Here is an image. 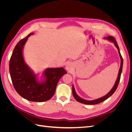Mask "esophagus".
<instances>
[{"mask_svg": "<svg viewBox=\"0 0 132 132\" xmlns=\"http://www.w3.org/2000/svg\"><path fill=\"white\" fill-rule=\"evenodd\" d=\"M66 68H67V69L68 70H70V66L69 65H67V67H66Z\"/></svg>", "mask_w": 132, "mask_h": 132, "instance_id": "obj_1", "label": "esophagus"}]
</instances>
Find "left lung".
<instances>
[{"label": "left lung", "instance_id": "8db88e82", "mask_svg": "<svg viewBox=\"0 0 132 132\" xmlns=\"http://www.w3.org/2000/svg\"><path fill=\"white\" fill-rule=\"evenodd\" d=\"M106 39H109V41L112 42L114 43L115 46H116V47L117 48L118 51V53L119 54V56H120L121 58V67H120V68H119V73L118 74V77L117 79L116 80V82L114 84V85L113 86V88L111 89V90L109 92V93H108L106 95H105V96H103L102 97H101L100 98L96 99V100H95L93 101H88V100H85L84 99H82L79 96L77 95V94H76L75 93V91L74 89V86H73V88H72V93H73V96L75 98V99L77 100V101H78L79 102H80L81 103H84V104H86V105H96V104H98V103H101L103 101H105L106 100H107L108 98L110 97L113 94V93L115 92V91L116 90L118 85L119 84V81H120V79H121V73H122V67H123V58L122 57V55L120 53V51H119V47L118 46V44L116 40V39L112 37V36H108L107 37V38H106Z\"/></svg>", "mask_w": 132, "mask_h": 132}]
</instances>
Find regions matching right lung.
<instances>
[{
	"label": "right lung",
	"instance_id": "right-lung-1",
	"mask_svg": "<svg viewBox=\"0 0 132 132\" xmlns=\"http://www.w3.org/2000/svg\"><path fill=\"white\" fill-rule=\"evenodd\" d=\"M31 33L16 45L9 62V71L12 82L17 93L27 100L44 102L49 100L55 93L57 84L67 73L63 68H48L45 71V81L39 83L22 56V49Z\"/></svg>",
	"mask_w": 132,
	"mask_h": 132
}]
</instances>
